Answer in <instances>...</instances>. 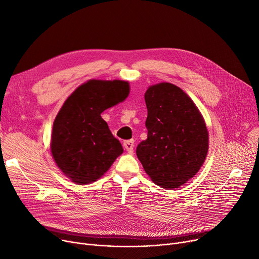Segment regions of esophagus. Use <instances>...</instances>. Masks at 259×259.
<instances>
[{
    "label": "esophagus",
    "instance_id": "esophagus-1",
    "mask_svg": "<svg viewBox=\"0 0 259 259\" xmlns=\"http://www.w3.org/2000/svg\"><path fill=\"white\" fill-rule=\"evenodd\" d=\"M124 148L126 149L128 153L132 154V153H133V148H134V141H133V140L125 141V142H124Z\"/></svg>",
    "mask_w": 259,
    "mask_h": 259
}]
</instances>
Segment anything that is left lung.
Masks as SVG:
<instances>
[{
	"label": "left lung",
	"mask_w": 259,
	"mask_h": 259,
	"mask_svg": "<svg viewBox=\"0 0 259 259\" xmlns=\"http://www.w3.org/2000/svg\"><path fill=\"white\" fill-rule=\"evenodd\" d=\"M147 140L137 155L158 186L178 188L198 172L208 152V131L197 107L178 86L160 83L145 93Z\"/></svg>",
	"instance_id": "left-lung-1"
}]
</instances>
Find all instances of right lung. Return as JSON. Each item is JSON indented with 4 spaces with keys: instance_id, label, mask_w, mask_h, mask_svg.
Returning <instances> with one entry per match:
<instances>
[{
    "instance_id": "1",
    "label": "right lung",
    "mask_w": 259,
    "mask_h": 259,
    "mask_svg": "<svg viewBox=\"0 0 259 259\" xmlns=\"http://www.w3.org/2000/svg\"><path fill=\"white\" fill-rule=\"evenodd\" d=\"M128 94L127 81L91 79L64 103L53 122L51 152L58 167L74 183L95 182L124 151L101 113Z\"/></svg>"
}]
</instances>
